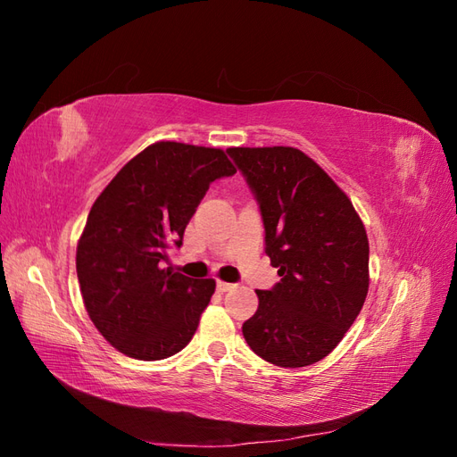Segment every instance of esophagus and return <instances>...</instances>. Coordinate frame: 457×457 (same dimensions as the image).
<instances>
[{
	"mask_svg": "<svg viewBox=\"0 0 457 457\" xmlns=\"http://www.w3.org/2000/svg\"><path fill=\"white\" fill-rule=\"evenodd\" d=\"M234 287V284H230V282H223V280H217V292H220V294H225V292H230V289Z\"/></svg>",
	"mask_w": 457,
	"mask_h": 457,
	"instance_id": "obj_1",
	"label": "esophagus"
}]
</instances>
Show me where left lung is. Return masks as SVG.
I'll return each mask as SVG.
<instances>
[{
	"label": "left lung",
	"instance_id": "8db88e82",
	"mask_svg": "<svg viewBox=\"0 0 457 457\" xmlns=\"http://www.w3.org/2000/svg\"><path fill=\"white\" fill-rule=\"evenodd\" d=\"M259 204L265 253L280 282L257 289L242 326L262 361L303 368L322 361L347 334L368 295L370 245L347 195L292 146L228 148Z\"/></svg>",
	"mask_w": 457,
	"mask_h": 457
}]
</instances>
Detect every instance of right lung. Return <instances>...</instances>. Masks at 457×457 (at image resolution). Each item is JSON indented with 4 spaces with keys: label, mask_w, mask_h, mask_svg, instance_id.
<instances>
[{
    "label": "right lung",
    "mask_w": 457,
    "mask_h": 457,
    "mask_svg": "<svg viewBox=\"0 0 457 457\" xmlns=\"http://www.w3.org/2000/svg\"><path fill=\"white\" fill-rule=\"evenodd\" d=\"M237 173L223 150L162 141L129 160L95 200L76 270L95 328L139 361H162L195 336L213 278L163 269L183 245L207 188Z\"/></svg>",
    "instance_id": "1"
}]
</instances>
